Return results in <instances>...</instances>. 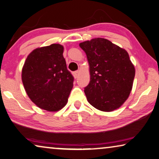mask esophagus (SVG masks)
<instances>
[{"label":"esophagus","mask_w":159,"mask_h":159,"mask_svg":"<svg viewBox=\"0 0 159 159\" xmlns=\"http://www.w3.org/2000/svg\"><path fill=\"white\" fill-rule=\"evenodd\" d=\"M73 75H74V77L76 79V78L79 77V75H80V71L79 70H76V71H75L73 73Z\"/></svg>","instance_id":"1"}]
</instances>
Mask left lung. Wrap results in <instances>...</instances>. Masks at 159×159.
Masks as SVG:
<instances>
[{
	"mask_svg": "<svg viewBox=\"0 0 159 159\" xmlns=\"http://www.w3.org/2000/svg\"><path fill=\"white\" fill-rule=\"evenodd\" d=\"M89 65L87 101L96 109L110 112L121 106L131 93L135 68L125 49L107 39L96 38L80 43Z\"/></svg>",
	"mask_w": 159,
	"mask_h": 159,
	"instance_id": "left-lung-1",
	"label": "left lung"
}]
</instances>
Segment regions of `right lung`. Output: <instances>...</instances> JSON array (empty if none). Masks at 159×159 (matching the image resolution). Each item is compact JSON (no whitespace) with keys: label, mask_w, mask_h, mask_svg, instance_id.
<instances>
[{"label":"right lung","mask_w":159,"mask_h":159,"mask_svg":"<svg viewBox=\"0 0 159 159\" xmlns=\"http://www.w3.org/2000/svg\"><path fill=\"white\" fill-rule=\"evenodd\" d=\"M63 46L51 44L34 49L22 68V82L30 100L38 107L58 111L64 107L73 86L63 56Z\"/></svg>","instance_id":"obj_1"}]
</instances>
